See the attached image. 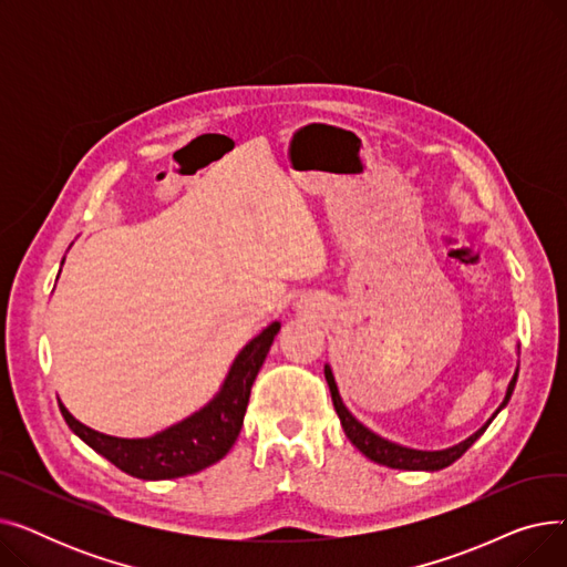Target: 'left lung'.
I'll return each mask as SVG.
<instances>
[{"mask_svg": "<svg viewBox=\"0 0 567 567\" xmlns=\"http://www.w3.org/2000/svg\"><path fill=\"white\" fill-rule=\"evenodd\" d=\"M323 374H326V381H329V389H331V398H333V406L340 415V423H342V430L347 434V439L359 449L365 457H370L372 462L377 464H383V466H391V468H404V471H439V468H445L451 466L453 462H457L471 445L478 441L483 436V432L489 427V423L496 419V413L508 404L513 391H515V383H517V374L519 370L515 372V377L511 379L508 383V391H505V400L501 402V406L496 409V413L492 415V419L475 432L471 434L466 441L453 445V449H445V451H413V449H404V445H398L393 441H385L381 439L379 434L370 432L365 425H361L359 421L353 419V415L349 413V409L342 404V398L338 393V383H336V377L331 372V368L326 365L323 368Z\"/></svg>", "mask_w": 567, "mask_h": 567, "instance_id": "left-lung-1", "label": "left lung"}]
</instances>
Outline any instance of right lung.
Here are the masks:
<instances>
[{
  "label": "right lung",
  "mask_w": 567,
  "mask_h": 567,
  "mask_svg": "<svg viewBox=\"0 0 567 567\" xmlns=\"http://www.w3.org/2000/svg\"><path fill=\"white\" fill-rule=\"evenodd\" d=\"M280 323L271 326L250 340L229 368L220 393L190 419L176 423L148 439H118L82 425L59 402L66 425L92 449L110 460L116 468L142 481H169L197 473L223 460L244 425L250 389L259 368L266 361Z\"/></svg>",
  "instance_id": "1"
}]
</instances>
